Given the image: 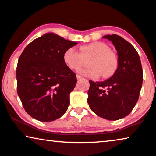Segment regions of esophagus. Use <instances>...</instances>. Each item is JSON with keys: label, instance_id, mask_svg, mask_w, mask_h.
Returning a JSON list of instances; mask_svg holds the SVG:
<instances>
[{"label": "esophagus", "instance_id": "34e87169", "mask_svg": "<svg viewBox=\"0 0 156 156\" xmlns=\"http://www.w3.org/2000/svg\"><path fill=\"white\" fill-rule=\"evenodd\" d=\"M76 78H77V79H78V80H80V79H81V78H83L81 76H79V75H77Z\"/></svg>", "mask_w": 156, "mask_h": 156}]
</instances>
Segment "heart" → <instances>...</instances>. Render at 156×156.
Returning <instances> with one entry per match:
<instances>
[{
  "label": "heart",
  "instance_id": "heart-1",
  "mask_svg": "<svg viewBox=\"0 0 156 156\" xmlns=\"http://www.w3.org/2000/svg\"><path fill=\"white\" fill-rule=\"evenodd\" d=\"M92 58L89 62L90 68L84 69L79 73L86 77L97 78L101 74L107 78L113 76L118 68L117 55L110 50L109 47L102 42H94L80 47V52L75 47L67 49L63 53L64 63L73 70H78L83 64L84 59Z\"/></svg>",
  "mask_w": 156,
  "mask_h": 156
}]
</instances>
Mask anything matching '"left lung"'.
Listing matches in <instances>:
<instances>
[{"label":"left lung","instance_id":"obj_1","mask_svg":"<svg viewBox=\"0 0 156 156\" xmlns=\"http://www.w3.org/2000/svg\"><path fill=\"white\" fill-rule=\"evenodd\" d=\"M117 52L118 68L109 79L89 80L88 103L100 117L118 120L127 116L139 98L143 75L139 55L130 43L119 35H105Z\"/></svg>","mask_w":156,"mask_h":156}]
</instances>
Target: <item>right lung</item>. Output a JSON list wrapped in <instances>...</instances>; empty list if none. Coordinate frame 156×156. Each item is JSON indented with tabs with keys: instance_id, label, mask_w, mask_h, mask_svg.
<instances>
[{
	"instance_id": "obj_1",
	"label": "right lung",
	"mask_w": 156,
	"mask_h": 156,
	"mask_svg": "<svg viewBox=\"0 0 156 156\" xmlns=\"http://www.w3.org/2000/svg\"><path fill=\"white\" fill-rule=\"evenodd\" d=\"M77 44L47 33L29 43L19 57L17 93L25 111L34 119L54 121L66 112L77 79L62 56Z\"/></svg>"
}]
</instances>
